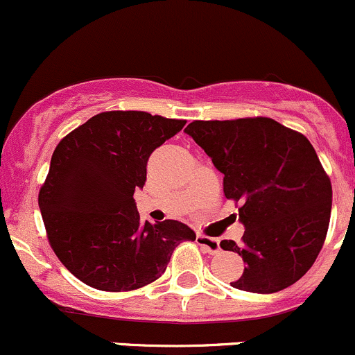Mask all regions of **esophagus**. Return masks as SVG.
I'll list each match as a JSON object with an SVG mask.
<instances>
[{
	"mask_svg": "<svg viewBox=\"0 0 355 355\" xmlns=\"http://www.w3.org/2000/svg\"><path fill=\"white\" fill-rule=\"evenodd\" d=\"M198 245L205 248L209 254H218L220 252V240L214 237H207V235H197Z\"/></svg>",
	"mask_w": 355,
	"mask_h": 355,
	"instance_id": "esophagus-1",
	"label": "esophagus"
}]
</instances>
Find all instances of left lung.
Wrapping results in <instances>:
<instances>
[{"instance_id": "1", "label": "left lung", "mask_w": 355, "mask_h": 355, "mask_svg": "<svg viewBox=\"0 0 355 355\" xmlns=\"http://www.w3.org/2000/svg\"><path fill=\"white\" fill-rule=\"evenodd\" d=\"M187 135L223 173V193L242 202V243L220 247L245 262L232 287L274 294L315 262L332 209V185L311 141L272 118L191 121Z\"/></svg>"}]
</instances>
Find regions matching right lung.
<instances>
[{
  "mask_svg": "<svg viewBox=\"0 0 355 355\" xmlns=\"http://www.w3.org/2000/svg\"><path fill=\"white\" fill-rule=\"evenodd\" d=\"M185 123L146 112H105L55 148L40 210L53 252L83 284L135 291L162 277L178 243L197 237L178 220L141 222L133 200L146 182L150 155Z\"/></svg>",
  "mask_w": 355,
  "mask_h": 355,
  "instance_id": "obj_1",
  "label": "right lung"
}]
</instances>
